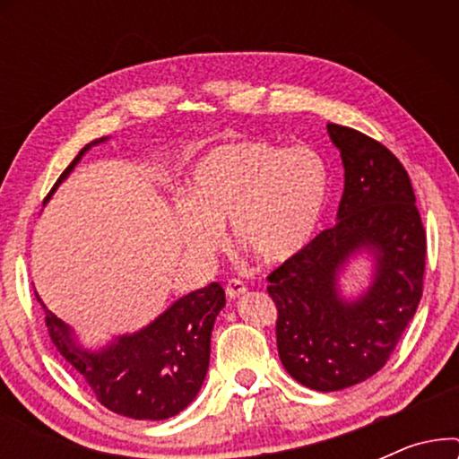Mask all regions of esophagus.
<instances>
[{"instance_id": "obj_1", "label": "esophagus", "mask_w": 459, "mask_h": 459, "mask_svg": "<svg viewBox=\"0 0 459 459\" xmlns=\"http://www.w3.org/2000/svg\"><path fill=\"white\" fill-rule=\"evenodd\" d=\"M244 292H247V284H244V281H240V280H230L228 284H225V294H228L230 299L242 297Z\"/></svg>"}]
</instances>
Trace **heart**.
<instances>
[{"label":"heart","mask_w":459,"mask_h":459,"mask_svg":"<svg viewBox=\"0 0 459 459\" xmlns=\"http://www.w3.org/2000/svg\"><path fill=\"white\" fill-rule=\"evenodd\" d=\"M330 203V167L311 146L267 140L225 142L200 156L175 221L187 253L209 256L231 240L263 263L303 255L322 228Z\"/></svg>","instance_id":"heart-1"}]
</instances>
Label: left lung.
<instances>
[{"label":"left lung","mask_w":459,"mask_h":459,"mask_svg":"<svg viewBox=\"0 0 459 459\" xmlns=\"http://www.w3.org/2000/svg\"><path fill=\"white\" fill-rule=\"evenodd\" d=\"M344 167L336 225L269 275L278 307V353L294 380L319 393L342 391L385 366L422 299L426 234L410 175L391 150L359 131L328 123ZM373 259L368 286L342 292L357 255Z\"/></svg>","instance_id":"obj_1"}]
</instances>
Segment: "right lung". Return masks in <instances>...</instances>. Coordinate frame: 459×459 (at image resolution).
<instances>
[{"label":"right lung","mask_w":459,"mask_h":459,"mask_svg":"<svg viewBox=\"0 0 459 459\" xmlns=\"http://www.w3.org/2000/svg\"><path fill=\"white\" fill-rule=\"evenodd\" d=\"M104 142L108 137L87 143L74 156L46 203L87 150ZM35 297L46 309V325L54 347L83 376L100 403L110 411L134 420H167L196 399L209 369L212 325L225 307L221 284L212 281L184 294L142 330L112 338L96 349L85 347L77 332L43 305L37 290Z\"/></svg>","instance_id":"right-lung-1"}]
</instances>
